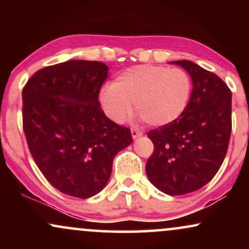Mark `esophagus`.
Listing matches in <instances>:
<instances>
[{
    "label": "esophagus",
    "mask_w": 249,
    "mask_h": 249,
    "mask_svg": "<svg viewBox=\"0 0 249 249\" xmlns=\"http://www.w3.org/2000/svg\"><path fill=\"white\" fill-rule=\"evenodd\" d=\"M131 134H132V138L136 139L138 138V137L142 136V132H141V131L138 130H134V128H131Z\"/></svg>",
    "instance_id": "1"
}]
</instances>
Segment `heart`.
Instances as JSON below:
<instances>
[{
	"mask_svg": "<svg viewBox=\"0 0 249 249\" xmlns=\"http://www.w3.org/2000/svg\"><path fill=\"white\" fill-rule=\"evenodd\" d=\"M192 81L185 70L162 65H136L122 71L99 93V102L115 123H124L137 112L151 126H166L178 121L190 103Z\"/></svg>",
	"mask_w": 249,
	"mask_h": 249,
	"instance_id": "1",
	"label": "heart"
}]
</instances>
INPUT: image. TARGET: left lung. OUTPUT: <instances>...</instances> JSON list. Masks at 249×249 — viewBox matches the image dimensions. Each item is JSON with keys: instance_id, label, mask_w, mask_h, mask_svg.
I'll use <instances>...</instances> for the list:
<instances>
[{"instance_id": "obj_1", "label": "left lung", "mask_w": 249, "mask_h": 249, "mask_svg": "<svg viewBox=\"0 0 249 249\" xmlns=\"http://www.w3.org/2000/svg\"><path fill=\"white\" fill-rule=\"evenodd\" d=\"M193 83L187 108L178 121L151 130L154 151L146 162L151 182L168 196L199 190L215 176L232 132V92L220 77L191 61H176Z\"/></svg>"}]
</instances>
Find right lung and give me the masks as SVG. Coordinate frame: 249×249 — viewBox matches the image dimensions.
<instances>
[{
    "label": "right lung",
    "instance_id": "right-lung-1",
    "mask_svg": "<svg viewBox=\"0 0 249 249\" xmlns=\"http://www.w3.org/2000/svg\"><path fill=\"white\" fill-rule=\"evenodd\" d=\"M107 65L71 61L43 68L22 91L23 131L45 179L87 199L107 184L116 154L132 142L128 127L105 116L98 101Z\"/></svg>",
    "mask_w": 249,
    "mask_h": 249
}]
</instances>
